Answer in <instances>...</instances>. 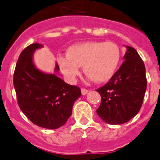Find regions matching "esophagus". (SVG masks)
<instances>
[{"label": "esophagus", "instance_id": "esophagus-1", "mask_svg": "<svg viewBox=\"0 0 160 160\" xmlns=\"http://www.w3.org/2000/svg\"><path fill=\"white\" fill-rule=\"evenodd\" d=\"M88 90H87V89H85V88L81 89V92L82 95H86V94L88 93Z\"/></svg>", "mask_w": 160, "mask_h": 160}]
</instances>
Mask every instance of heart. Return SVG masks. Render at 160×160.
<instances>
[{
	"instance_id": "heart-1",
	"label": "heart",
	"mask_w": 160,
	"mask_h": 160,
	"mask_svg": "<svg viewBox=\"0 0 160 160\" xmlns=\"http://www.w3.org/2000/svg\"><path fill=\"white\" fill-rule=\"evenodd\" d=\"M121 59L119 47L112 42H87L71 46L67 55L60 56L58 65L66 79L73 82L80 74V68L89 79L98 83L109 81Z\"/></svg>"
}]
</instances>
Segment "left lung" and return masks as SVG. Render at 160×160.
<instances>
[{"mask_svg": "<svg viewBox=\"0 0 160 160\" xmlns=\"http://www.w3.org/2000/svg\"><path fill=\"white\" fill-rule=\"evenodd\" d=\"M122 62L108 83L97 90L101 103L100 118L109 124H122L137 115L147 88L145 66L137 51L126 46Z\"/></svg>", "mask_w": 160, "mask_h": 160, "instance_id": "obj_1", "label": "left lung"}]
</instances>
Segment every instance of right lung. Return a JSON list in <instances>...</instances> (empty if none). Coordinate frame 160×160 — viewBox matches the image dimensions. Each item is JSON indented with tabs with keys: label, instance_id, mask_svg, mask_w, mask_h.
I'll list each match as a JSON object with an SVG mask.
<instances>
[{
	"label": "right lung",
	"instance_id": "add662e5",
	"mask_svg": "<svg viewBox=\"0 0 160 160\" xmlns=\"http://www.w3.org/2000/svg\"><path fill=\"white\" fill-rule=\"evenodd\" d=\"M41 48L42 44L34 43L22 51L16 65L13 83L20 108L31 122L56 129L65 124L72 115L81 90L58 76V63L54 73H47L36 67L33 54Z\"/></svg>",
	"mask_w": 160,
	"mask_h": 160
}]
</instances>
